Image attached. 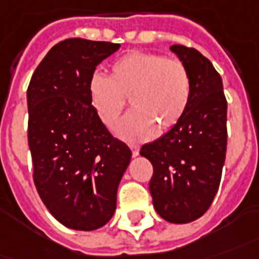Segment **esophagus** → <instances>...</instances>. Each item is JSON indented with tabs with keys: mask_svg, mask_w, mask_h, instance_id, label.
<instances>
[{
	"mask_svg": "<svg viewBox=\"0 0 259 259\" xmlns=\"http://www.w3.org/2000/svg\"><path fill=\"white\" fill-rule=\"evenodd\" d=\"M130 149H132V154H133V157L139 156V146H136V144H130Z\"/></svg>",
	"mask_w": 259,
	"mask_h": 259,
	"instance_id": "1",
	"label": "esophagus"
}]
</instances>
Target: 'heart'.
Returning <instances> with one entry per match:
<instances>
[{"mask_svg":"<svg viewBox=\"0 0 259 259\" xmlns=\"http://www.w3.org/2000/svg\"><path fill=\"white\" fill-rule=\"evenodd\" d=\"M191 80L186 65L152 52H130L112 63L109 78L93 75L89 98L96 115L112 127L129 99L133 110L116 126L130 142H143L159 130H168L189 106Z\"/></svg>","mask_w":259,"mask_h":259,"instance_id":"heart-1","label":"heart"}]
</instances>
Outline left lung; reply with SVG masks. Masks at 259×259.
Segmentation results:
<instances>
[{
	"label": "left lung",
	"mask_w": 259,
	"mask_h": 259,
	"mask_svg": "<svg viewBox=\"0 0 259 259\" xmlns=\"http://www.w3.org/2000/svg\"><path fill=\"white\" fill-rule=\"evenodd\" d=\"M191 80L184 115L140 154L153 164L149 189L160 217L187 224L210 208L221 181L227 152V99L212 63L197 49L171 47Z\"/></svg>",
	"instance_id": "8db88e82"
}]
</instances>
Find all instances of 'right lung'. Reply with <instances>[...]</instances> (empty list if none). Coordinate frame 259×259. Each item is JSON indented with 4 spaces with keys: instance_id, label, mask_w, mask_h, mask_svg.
<instances>
[{
    "instance_id": "right-lung-1",
    "label": "right lung",
    "mask_w": 259,
    "mask_h": 259,
    "mask_svg": "<svg viewBox=\"0 0 259 259\" xmlns=\"http://www.w3.org/2000/svg\"><path fill=\"white\" fill-rule=\"evenodd\" d=\"M119 44L69 38L33 72L28 91V144L33 183L68 228L92 231L113 217L117 187L132 152L100 122L89 98L96 66Z\"/></svg>"
}]
</instances>
